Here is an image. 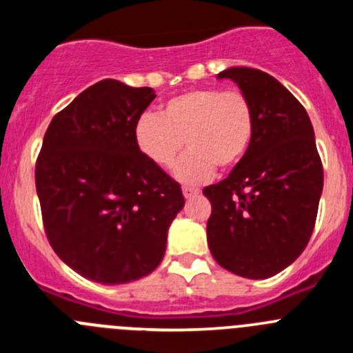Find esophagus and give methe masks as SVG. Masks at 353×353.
Wrapping results in <instances>:
<instances>
[{"label": "esophagus", "mask_w": 353, "mask_h": 353, "mask_svg": "<svg viewBox=\"0 0 353 353\" xmlns=\"http://www.w3.org/2000/svg\"><path fill=\"white\" fill-rule=\"evenodd\" d=\"M182 192H183V196H185V199L196 198V196L199 194V191L198 189H194V187H183Z\"/></svg>", "instance_id": "obj_1"}]
</instances>
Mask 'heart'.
<instances>
[{"label": "heart", "instance_id": "b5f03b06", "mask_svg": "<svg viewBox=\"0 0 353 353\" xmlns=\"http://www.w3.org/2000/svg\"><path fill=\"white\" fill-rule=\"evenodd\" d=\"M256 130V114L240 90H189L164 102L161 114H139L134 143L159 168H170L183 143L189 146L174 176L187 185H199L215 166L232 170L249 152Z\"/></svg>", "mask_w": 353, "mask_h": 353}]
</instances>
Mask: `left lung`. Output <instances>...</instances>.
I'll return each mask as SVG.
<instances>
[{"instance_id": "1", "label": "left lung", "mask_w": 353, "mask_h": 353, "mask_svg": "<svg viewBox=\"0 0 353 353\" xmlns=\"http://www.w3.org/2000/svg\"><path fill=\"white\" fill-rule=\"evenodd\" d=\"M249 97L256 130L245 157L208 185L207 240L230 272L267 279L301 256L313 233L323 168L304 105L267 72L232 67L219 74Z\"/></svg>"}]
</instances>
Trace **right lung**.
<instances>
[{
  "mask_svg": "<svg viewBox=\"0 0 353 353\" xmlns=\"http://www.w3.org/2000/svg\"><path fill=\"white\" fill-rule=\"evenodd\" d=\"M152 88L104 79L52 118L35 166L43 230L72 270L102 285L148 276L183 208L174 182L134 143Z\"/></svg>",
  "mask_w": 353,
  "mask_h": 353,
  "instance_id": "right-lung-1",
  "label": "right lung"
}]
</instances>
